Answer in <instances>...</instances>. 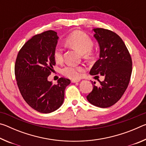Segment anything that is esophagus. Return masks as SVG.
Segmentation results:
<instances>
[{
  "label": "esophagus",
  "instance_id": "1",
  "mask_svg": "<svg viewBox=\"0 0 146 146\" xmlns=\"http://www.w3.org/2000/svg\"><path fill=\"white\" fill-rule=\"evenodd\" d=\"M80 80H71V82L72 83H76L80 82Z\"/></svg>",
  "mask_w": 146,
  "mask_h": 146
}]
</instances>
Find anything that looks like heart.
Wrapping results in <instances>:
<instances>
[{"mask_svg": "<svg viewBox=\"0 0 146 146\" xmlns=\"http://www.w3.org/2000/svg\"><path fill=\"white\" fill-rule=\"evenodd\" d=\"M66 42L68 45L73 47L78 52L84 54L85 56L91 55V49H92L93 42L91 38L86 33L81 31H75L70 34L66 39ZM53 57L56 62H61L63 58V49L59 45H56L54 49ZM85 71L83 66H67L62 70L64 76L71 79H78L82 75V73Z\"/></svg>", "mask_w": 146, "mask_h": 146, "instance_id": "heart-1", "label": "heart"}]
</instances>
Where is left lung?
<instances>
[{
  "mask_svg": "<svg viewBox=\"0 0 146 146\" xmlns=\"http://www.w3.org/2000/svg\"><path fill=\"white\" fill-rule=\"evenodd\" d=\"M93 31L99 46L100 55L90 74H100L104 76V80H99V86L93 84V90L86 98L97 107L109 108L117 102L126 90L132 72V60L124 42L117 34L103 28H94Z\"/></svg>",
  "mask_w": 146,
  "mask_h": 146,
  "instance_id": "left-lung-1",
  "label": "left lung"
}]
</instances>
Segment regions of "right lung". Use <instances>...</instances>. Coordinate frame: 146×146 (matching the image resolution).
Masks as SVG:
<instances>
[{
  "mask_svg": "<svg viewBox=\"0 0 146 146\" xmlns=\"http://www.w3.org/2000/svg\"><path fill=\"white\" fill-rule=\"evenodd\" d=\"M52 30L36 35L19 51L15 74L22 96L27 104L42 113L53 112L60 107L70 79L60 78L53 84L48 77L55 64L53 51L58 40Z\"/></svg>",
  "mask_w": 146,
  "mask_h": 146,
  "instance_id": "1",
  "label": "right lung"
}]
</instances>
